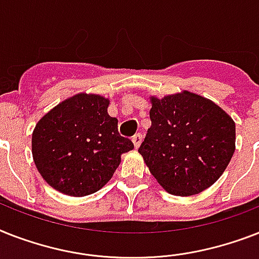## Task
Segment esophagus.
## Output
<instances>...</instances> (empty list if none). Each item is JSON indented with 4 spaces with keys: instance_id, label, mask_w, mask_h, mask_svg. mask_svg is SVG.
I'll list each match as a JSON object with an SVG mask.
<instances>
[{
    "instance_id": "obj_1",
    "label": "esophagus",
    "mask_w": 259,
    "mask_h": 259,
    "mask_svg": "<svg viewBox=\"0 0 259 259\" xmlns=\"http://www.w3.org/2000/svg\"><path fill=\"white\" fill-rule=\"evenodd\" d=\"M132 141H133V144H134V148L136 149H138L140 148V145H141V142H142V134H136V136L133 137V138H132Z\"/></svg>"
}]
</instances>
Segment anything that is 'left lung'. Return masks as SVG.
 <instances>
[{
    "instance_id": "left-lung-1",
    "label": "left lung",
    "mask_w": 259,
    "mask_h": 259,
    "mask_svg": "<svg viewBox=\"0 0 259 259\" xmlns=\"http://www.w3.org/2000/svg\"><path fill=\"white\" fill-rule=\"evenodd\" d=\"M151 126L138 153L170 194H198L222 176L235 150V123L225 110L184 90L150 97Z\"/></svg>"
}]
</instances>
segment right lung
I'll return each mask as SVG.
<instances>
[{
    "label": "right lung",
    "mask_w": 259,
    "mask_h": 259,
    "mask_svg": "<svg viewBox=\"0 0 259 259\" xmlns=\"http://www.w3.org/2000/svg\"><path fill=\"white\" fill-rule=\"evenodd\" d=\"M110 101L79 93L62 101L38 121L31 136L35 167L60 193L85 197L113 177L133 142L119 136L118 119L108 114Z\"/></svg>",
    "instance_id": "obj_1"
}]
</instances>
